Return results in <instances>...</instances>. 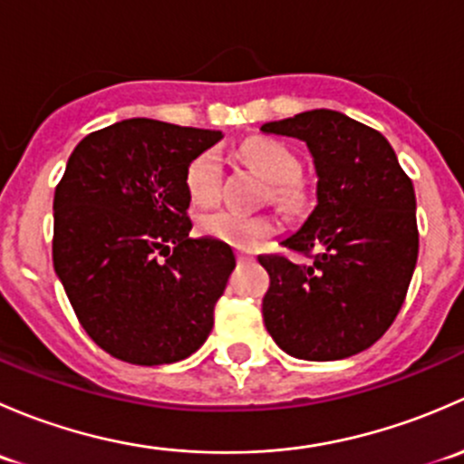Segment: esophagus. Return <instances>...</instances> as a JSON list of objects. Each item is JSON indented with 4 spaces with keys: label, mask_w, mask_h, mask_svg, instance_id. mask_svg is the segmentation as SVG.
I'll use <instances>...</instances> for the list:
<instances>
[{
    "label": "esophagus",
    "mask_w": 464,
    "mask_h": 464,
    "mask_svg": "<svg viewBox=\"0 0 464 464\" xmlns=\"http://www.w3.org/2000/svg\"><path fill=\"white\" fill-rule=\"evenodd\" d=\"M237 260H240V262H249V260H254V256H251L249 251H237Z\"/></svg>",
    "instance_id": "esophagus-1"
}]
</instances>
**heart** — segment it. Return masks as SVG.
<instances>
[{"label":"heart","instance_id":"b5f03b06","mask_svg":"<svg viewBox=\"0 0 464 464\" xmlns=\"http://www.w3.org/2000/svg\"><path fill=\"white\" fill-rule=\"evenodd\" d=\"M240 159L274 184V195L278 199L296 204L303 198L301 184L296 181L298 161L283 143L251 139L240 148ZM219 181H222V163L213 150L198 154L186 168V190L198 206H213L218 202ZM199 231L237 249H256L260 242L280 231V222L269 215L222 210V213L204 215L199 219Z\"/></svg>","mask_w":464,"mask_h":464}]
</instances>
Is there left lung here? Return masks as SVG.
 Segmentation results:
<instances>
[{
	"label": "left lung",
	"mask_w": 464,
	"mask_h": 464,
	"mask_svg": "<svg viewBox=\"0 0 464 464\" xmlns=\"http://www.w3.org/2000/svg\"><path fill=\"white\" fill-rule=\"evenodd\" d=\"M260 130L305 141L319 177L314 210L283 240L310 260L258 256L269 274L266 332L292 357H353L404 305L420 246L413 181L377 130L341 111H303Z\"/></svg>",
	"instance_id": "obj_1"
}]
</instances>
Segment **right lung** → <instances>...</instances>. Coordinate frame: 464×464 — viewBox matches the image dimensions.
<instances>
[{"label": "right lung", "instance_id": "add662e5", "mask_svg": "<svg viewBox=\"0 0 464 464\" xmlns=\"http://www.w3.org/2000/svg\"><path fill=\"white\" fill-rule=\"evenodd\" d=\"M219 139L121 121L87 134L55 186V274L87 334L121 362H181L213 330L236 256L227 242L188 236L186 168Z\"/></svg>", "mask_w": 464, "mask_h": 464}]
</instances>
